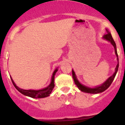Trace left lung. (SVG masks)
Segmentation results:
<instances>
[{"instance_id":"8db88e82","label":"left lung","mask_w":125,"mask_h":125,"mask_svg":"<svg viewBox=\"0 0 125 125\" xmlns=\"http://www.w3.org/2000/svg\"><path fill=\"white\" fill-rule=\"evenodd\" d=\"M107 31V34H104L103 36V38L105 39L106 40L108 41H110V42L111 43V44L113 46H114L115 48V54L117 56V59H118V53H117V51H116V44L114 40H113V39L112 36H111V34L110 32L108 31V30H106ZM118 67H119V62H118V64H117L116 67L115 68V72L114 73V74L110 77V78H108L106 81L103 84H101V86L98 87H96L94 88H88V87L85 86L84 85L81 84L79 82L76 78V74H75L74 72V71L72 70V74H73V78L74 79V81L75 84H76V86H78V88L80 89L81 91H83V92L84 93H91V94H97V93H102L104 91H105L106 89H108L109 87H110V85L111 84L112 82L114 80L115 78V76L116 74V73L118 71Z\"/></svg>"}]
</instances>
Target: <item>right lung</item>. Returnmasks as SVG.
<instances>
[{"instance_id":"1","label":"right lung","mask_w":125,"mask_h":125,"mask_svg":"<svg viewBox=\"0 0 125 125\" xmlns=\"http://www.w3.org/2000/svg\"><path fill=\"white\" fill-rule=\"evenodd\" d=\"M57 69H56V70L54 71L52 74V76L51 83L49 84V86L47 87V88H44V89H41V90H24V89H21L19 87H17L15 84L14 83V81L12 80V78H11V80L12 82L13 85H14L15 88L19 91L21 93H22L24 95L27 96H29L31 98H45V97L49 96L50 95L52 91V89H54V75L57 72Z\"/></svg>"}]
</instances>
